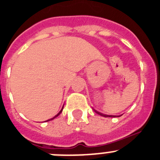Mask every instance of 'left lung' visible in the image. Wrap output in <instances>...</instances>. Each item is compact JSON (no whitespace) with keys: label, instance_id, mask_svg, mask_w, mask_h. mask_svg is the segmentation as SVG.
Wrapping results in <instances>:
<instances>
[{"label":"left lung","instance_id":"obj_1","mask_svg":"<svg viewBox=\"0 0 160 160\" xmlns=\"http://www.w3.org/2000/svg\"><path fill=\"white\" fill-rule=\"evenodd\" d=\"M95 112H96L97 114H99V115H101V116H103V117H106V118H115V117H120V116H114V115H107V114H102V113H100V112H98L97 111V110H95Z\"/></svg>","mask_w":160,"mask_h":160}]
</instances>
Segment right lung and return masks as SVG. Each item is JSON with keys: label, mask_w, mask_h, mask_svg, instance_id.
I'll use <instances>...</instances> for the list:
<instances>
[{"label": "right lung", "mask_w": 160, "mask_h": 160, "mask_svg": "<svg viewBox=\"0 0 160 160\" xmlns=\"http://www.w3.org/2000/svg\"><path fill=\"white\" fill-rule=\"evenodd\" d=\"M63 107H62V110H60V112H59V113H58V114H57V115H55V116H54V117H53V118H50V119H49V120L46 121V122H49V121H51V120H53V119H54V118H57V117H58V115H59V114H61V113H62V110H63Z\"/></svg>", "instance_id": "1"}]
</instances>
